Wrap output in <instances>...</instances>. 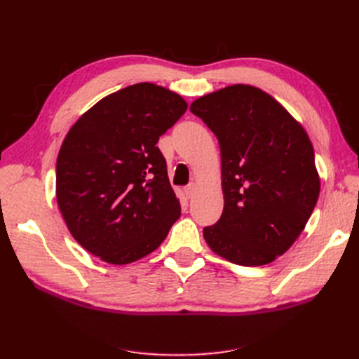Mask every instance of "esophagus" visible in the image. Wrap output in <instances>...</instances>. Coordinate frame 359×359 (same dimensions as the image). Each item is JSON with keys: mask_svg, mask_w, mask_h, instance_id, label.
<instances>
[{"mask_svg": "<svg viewBox=\"0 0 359 359\" xmlns=\"http://www.w3.org/2000/svg\"><path fill=\"white\" fill-rule=\"evenodd\" d=\"M194 191H196V186H194L193 182H190L187 187H184V193H186V196L190 199L194 196Z\"/></svg>", "mask_w": 359, "mask_h": 359, "instance_id": "34e87169", "label": "esophagus"}]
</instances>
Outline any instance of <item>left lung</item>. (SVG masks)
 Listing matches in <instances>:
<instances>
[{
  "label": "left lung",
  "mask_w": 359,
  "mask_h": 359,
  "mask_svg": "<svg viewBox=\"0 0 359 359\" xmlns=\"http://www.w3.org/2000/svg\"><path fill=\"white\" fill-rule=\"evenodd\" d=\"M190 111L219 139L224 208L203 227L214 253L243 266L266 265L290 248L316 206L320 180L306 130L252 85H231Z\"/></svg>",
  "instance_id": "8db88e82"
}]
</instances>
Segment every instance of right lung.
I'll return each mask as SVG.
<instances>
[{
  "label": "right lung",
  "mask_w": 359,
  "mask_h": 359,
  "mask_svg": "<svg viewBox=\"0 0 359 359\" xmlns=\"http://www.w3.org/2000/svg\"><path fill=\"white\" fill-rule=\"evenodd\" d=\"M186 111L177 93L142 82L106 95L69 130L57 158V202L91 255L126 265L165 241L181 206L157 142Z\"/></svg>",
  "instance_id": "add662e5"
}]
</instances>
